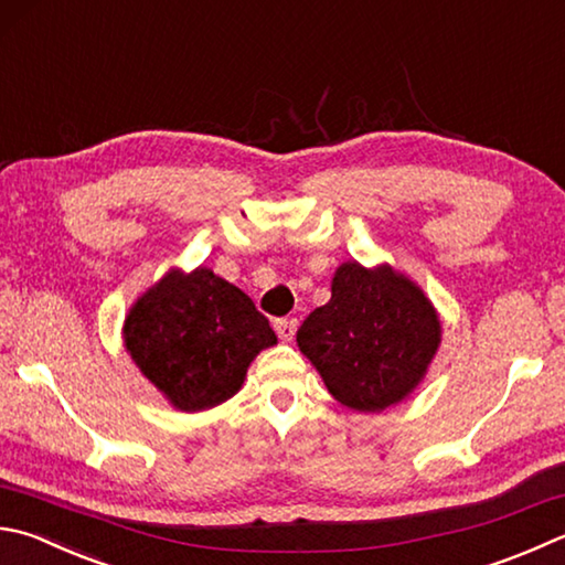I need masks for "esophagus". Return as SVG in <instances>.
<instances>
[{
	"label": "esophagus",
	"mask_w": 565,
	"mask_h": 565,
	"mask_svg": "<svg viewBox=\"0 0 565 565\" xmlns=\"http://www.w3.org/2000/svg\"><path fill=\"white\" fill-rule=\"evenodd\" d=\"M275 332H278V337L282 339V342H292V337L297 332V319H287V317H278L273 322Z\"/></svg>",
	"instance_id": "esophagus-1"
}]
</instances>
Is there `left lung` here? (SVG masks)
<instances>
[{"label": "left lung", "mask_w": 565, "mask_h": 565, "mask_svg": "<svg viewBox=\"0 0 565 565\" xmlns=\"http://www.w3.org/2000/svg\"><path fill=\"white\" fill-rule=\"evenodd\" d=\"M440 332L433 302L406 275L349 260L334 273L329 302L297 329V347L342 406L379 413L423 381Z\"/></svg>", "instance_id": "8db88e82"}]
</instances>
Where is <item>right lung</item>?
<instances>
[{"label":"right lung","mask_w":565,"mask_h":565,"mask_svg":"<svg viewBox=\"0 0 565 565\" xmlns=\"http://www.w3.org/2000/svg\"><path fill=\"white\" fill-rule=\"evenodd\" d=\"M125 349L174 408L196 413L238 393L250 361L278 344L250 297L214 270H169L130 307Z\"/></svg>","instance_id":"right-lung-1"}]
</instances>
